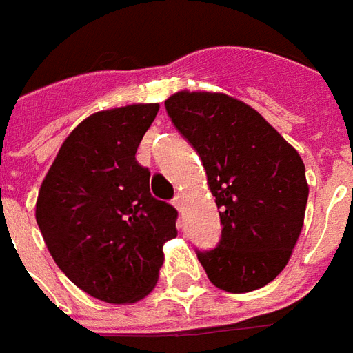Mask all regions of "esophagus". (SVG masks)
Masks as SVG:
<instances>
[{
  "instance_id": "obj_1",
  "label": "esophagus",
  "mask_w": 353,
  "mask_h": 353,
  "mask_svg": "<svg viewBox=\"0 0 353 353\" xmlns=\"http://www.w3.org/2000/svg\"><path fill=\"white\" fill-rule=\"evenodd\" d=\"M173 205H174V208L179 210V212H182V210H184V199H182V195H176V197H174Z\"/></svg>"
}]
</instances>
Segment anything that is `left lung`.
<instances>
[{
    "mask_svg": "<svg viewBox=\"0 0 353 353\" xmlns=\"http://www.w3.org/2000/svg\"><path fill=\"white\" fill-rule=\"evenodd\" d=\"M165 109L199 154L220 210V243L197 250L208 280L230 293L263 288L288 265L305 222L299 152L258 110L225 94L182 90Z\"/></svg>",
    "mask_w": 353,
    "mask_h": 353,
    "instance_id": "1",
    "label": "left lung"
}]
</instances>
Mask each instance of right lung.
<instances>
[{
  "instance_id": "right-lung-1",
  "label": "right lung",
  "mask_w": 353,
  "mask_h": 353,
  "mask_svg": "<svg viewBox=\"0 0 353 353\" xmlns=\"http://www.w3.org/2000/svg\"><path fill=\"white\" fill-rule=\"evenodd\" d=\"M158 103L95 112L63 141L35 205V220L56 265L95 299L125 305L158 282L163 244L179 212L150 194L137 148Z\"/></svg>"
}]
</instances>
